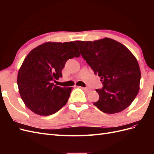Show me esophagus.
Returning a JSON list of instances; mask_svg holds the SVG:
<instances>
[{"label":"esophagus","instance_id":"1","mask_svg":"<svg viewBox=\"0 0 154 154\" xmlns=\"http://www.w3.org/2000/svg\"><path fill=\"white\" fill-rule=\"evenodd\" d=\"M83 90H85L86 92H91V88H85V87H82Z\"/></svg>","mask_w":154,"mask_h":154}]
</instances>
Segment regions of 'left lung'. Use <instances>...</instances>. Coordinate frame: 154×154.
I'll return each instance as SVG.
<instances>
[{"mask_svg":"<svg viewBox=\"0 0 154 154\" xmlns=\"http://www.w3.org/2000/svg\"><path fill=\"white\" fill-rule=\"evenodd\" d=\"M83 58L100 77L103 87L96 89L99 100L94 105L106 114L127 109L139 91L141 71L129 49L109 38L94 41H75Z\"/></svg>","mask_w":154,"mask_h":154,"instance_id":"1","label":"left lung"}]
</instances>
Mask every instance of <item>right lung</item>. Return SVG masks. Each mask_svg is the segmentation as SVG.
Returning a JSON list of instances; mask_svg holds the SVG:
<instances>
[{
	"mask_svg": "<svg viewBox=\"0 0 154 154\" xmlns=\"http://www.w3.org/2000/svg\"><path fill=\"white\" fill-rule=\"evenodd\" d=\"M80 56L74 42L41 44L27 55L18 71V92L26 106L34 113L50 116L67 103L72 87H61L52 82L62 76L69 59Z\"/></svg>",
	"mask_w": 154,
	"mask_h": 154,
	"instance_id": "add662e5",
	"label": "right lung"
}]
</instances>
